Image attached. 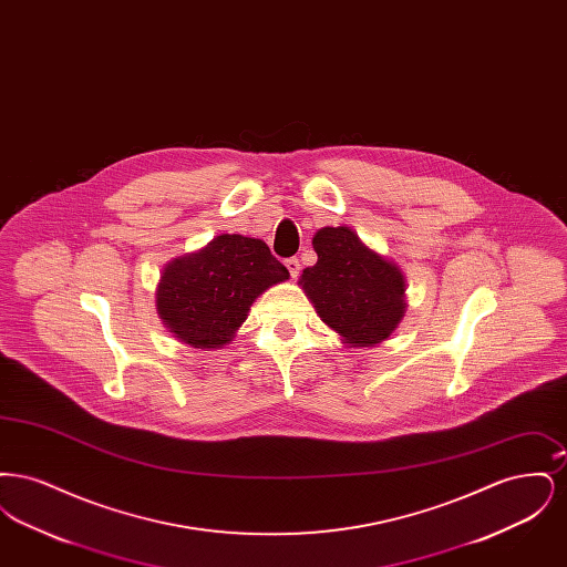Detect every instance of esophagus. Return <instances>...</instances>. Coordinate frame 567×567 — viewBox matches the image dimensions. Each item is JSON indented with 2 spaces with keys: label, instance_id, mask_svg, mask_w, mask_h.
<instances>
[{
  "label": "esophagus",
  "instance_id": "esophagus-1",
  "mask_svg": "<svg viewBox=\"0 0 567 567\" xmlns=\"http://www.w3.org/2000/svg\"><path fill=\"white\" fill-rule=\"evenodd\" d=\"M285 266H287V270H289V274H291V278H297L299 276V259L297 257H291V259H287L285 261Z\"/></svg>",
  "mask_w": 567,
  "mask_h": 567
}]
</instances>
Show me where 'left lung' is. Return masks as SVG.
I'll list each match as a JSON object with an SVG mask.
<instances>
[{
    "label": "left lung",
    "instance_id": "obj_1",
    "mask_svg": "<svg viewBox=\"0 0 567 567\" xmlns=\"http://www.w3.org/2000/svg\"><path fill=\"white\" fill-rule=\"evenodd\" d=\"M319 261L301 274V287L324 323L347 344L386 340L405 310L404 276L359 240L349 227H323L312 238Z\"/></svg>",
    "mask_w": 567,
    "mask_h": 567
}]
</instances>
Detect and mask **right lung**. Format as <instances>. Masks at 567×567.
Instances as JSON below:
<instances>
[{
	"label": "right lung",
	"mask_w": 567,
	"mask_h": 567,
	"mask_svg": "<svg viewBox=\"0 0 567 567\" xmlns=\"http://www.w3.org/2000/svg\"><path fill=\"white\" fill-rule=\"evenodd\" d=\"M287 278L264 240L223 234L163 270L157 310L185 344L216 349L231 340L252 301Z\"/></svg>",
	"instance_id": "add662e5"
}]
</instances>
